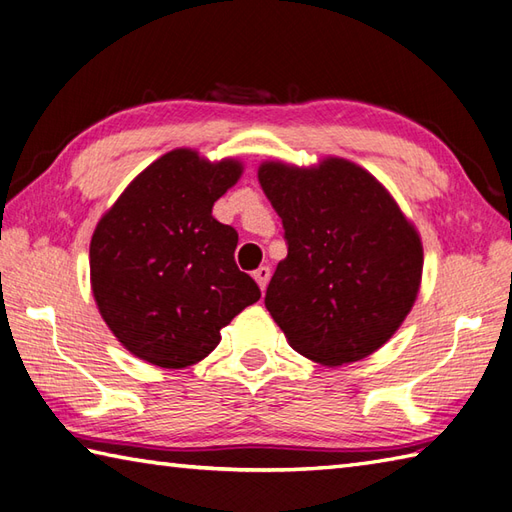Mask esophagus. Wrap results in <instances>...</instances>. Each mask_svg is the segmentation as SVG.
Segmentation results:
<instances>
[{"mask_svg": "<svg viewBox=\"0 0 512 512\" xmlns=\"http://www.w3.org/2000/svg\"><path fill=\"white\" fill-rule=\"evenodd\" d=\"M253 277H255V281L259 284V288H262V292H264L266 286H268V281H270V268L268 266H259L255 273H253Z\"/></svg>", "mask_w": 512, "mask_h": 512, "instance_id": "34e87169", "label": "esophagus"}]
</instances>
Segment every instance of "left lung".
Segmentation results:
<instances>
[{"label":"left lung","instance_id":"8db88e82","mask_svg":"<svg viewBox=\"0 0 512 512\" xmlns=\"http://www.w3.org/2000/svg\"><path fill=\"white\" fill-rule=\"evenodd\" d=\"M288 255L266 290L270 317L314 363L361 361L405 321L422 279V242L372 173L345 158L279 160L257 171Z\"/></svg>","mask_w":512,"mask_h":512}]
</instances>
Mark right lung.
Returning a JSON list of instances; mask_svg holds the SVG:
<instances>
[{
  "label": "right lung",
  "mask_w": 512,
  "mask_h": 512,
  "mask_svg": "<svg viewBox=\"0 0 512 512\" xmlns=\"http://www.w3.org/2000/svg\"><path fill=\"white\" fill-rule=\"evenodd\" d=\"M242 169L233 158L173 149L138 173L94 228L96 306L116 339L151 365L202 361L224 325L262 297L235 264L237 231L211 213Z\"/></svg>",
  "instance_id": "add662e5"
}]
</instances>
